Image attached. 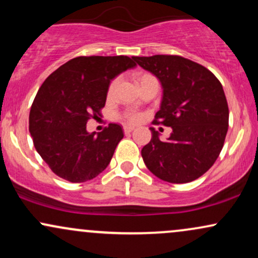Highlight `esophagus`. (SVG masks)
Masks as SVG:
<instances>
[{"mask_svg": "<svg viewBox=\"0 0 258 258\" xmlns=\"http://www.w3.org/2000/svg\"><path fill=\"white\" fill-rule=\"evenodd\" d=\"M132 131H133V127H130V126L123 127V132H125V135H128V133H131Z\"/></svg>", "mask_w": 258, "mask_h": 258, "instance_id": "34e87169", "label": "esophagus"}]
</instances>
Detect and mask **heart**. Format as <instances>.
I'll use <instances>...</instances> for the list:
<instances>
[{
	"label": "heart",
	"mask_w": 258,
	"mask_h": 258,
	"mask_svg": "<svg viewBox=\"0 0 258 258\" xmlns=\"http://www.w3.org/2000/svg\"><path fill=\"white\" fill-rule=\"evenodd\" d=\"M147 76H149V75H141V76H139V78H138V80H141V79H143V78H147ZM117 82H119V80H117V79L112 80L110 86H109V91H108L109 94H111L112 92H114L115 87H116V85H117ZM122 117L127 121V122H130V123H136V122H138L139 120H141L142 115L139 114V112L127 111V112H125V114L122 115Z\"/></svg>",
	"instance_id": "heart-1"
}]
</instances>
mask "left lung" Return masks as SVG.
Wrapping results in <instances>:
<instances>
[{"mask_svg": "<svg viewBox=\"0 0 258 258\" xmlns=\"http://www.w3.org/2000/svg\"><path fill=\"white\" fill-rule=\"evenodd\" d=\"M133 59L161 84V105L153 123L172 128L165 142L150 128L152 139L142 149L144 164L165 182L199 178L217 160L228 131L229 110L221 82L205 67L180 55Z\"/></svg>", "mask_w": 258, "mask_h": 258, "instance_id": "obj_1", "label": "left lung"}]
</instances>
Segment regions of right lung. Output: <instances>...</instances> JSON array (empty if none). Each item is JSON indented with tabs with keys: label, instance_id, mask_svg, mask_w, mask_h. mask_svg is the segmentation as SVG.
<instances>
[{
	"label": "right lung",
	"instance_id": "obj_1",
	"mask_svg": "<svg viewBox=\"0 0 258 258\" xmlns=\"http://www.w3.org/2000/svg\"><path fill=\"white\" fill-rule=\"evenodd\" d=\"M135 67L127 55L76 57L44 80L31 105L29 131L35 149L58 177L81 183L108 167L123 138L122 127L109 123L96 135L86 125L104 108L111 80Z\"/></svg>",
	"mask_w": 258,
	"mask_h": 258
}]
</instances>
